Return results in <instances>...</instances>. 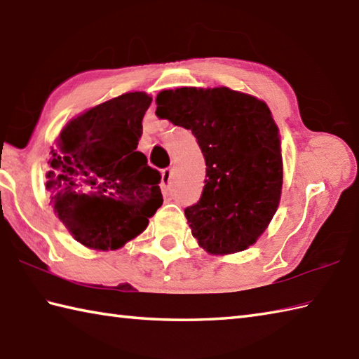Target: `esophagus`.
Instances as JSON below:
<instances>
[{
    "mask_svg": "<svg viewBox=\"0 0 359 359\" xmlns=\"http://www.w3.org/2000/svg\"><path fill=\"white\" fill-rule=\"evenodd\" d=\"M172 184V167H167L161 172V186L163 189H169Z\"/></svg>",
    "mask_w": 359,
    "mask_h": 359,
    "instance_id": "obj_1",
    "label": "esophagus"
}]
</instances>
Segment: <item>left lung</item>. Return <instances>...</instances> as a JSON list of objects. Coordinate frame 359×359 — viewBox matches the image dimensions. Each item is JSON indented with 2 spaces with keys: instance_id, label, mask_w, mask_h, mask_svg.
Masks as SVG:
<instances>
[{
  "instance_id": "8db88e82",
  "label": "left lung",
  "mask_w": 359,
  "mask_h": 359,
  "mask_svg": "<svg viewBox=\"0 0 359 359\" xmlns=\"http://www.w3.org/2000/svg\"><path fill=\"white\" fill-rule=\"evenodd\" d=\"M156 116L192 130L206 161L201 198L184 209L192 236L215 255L245 251L279 206V128L263 100L220 88H177L156 97Z\"/></svg>"
}]
</instances>
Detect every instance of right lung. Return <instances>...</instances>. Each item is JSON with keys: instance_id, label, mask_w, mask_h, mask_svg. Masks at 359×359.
<instances>
[{"instance_id": "1", "label": "right lung", "mask_w": 359, "mask_h": 359, "mask_svg": "<svg viewBox=\"0 0 359 359\" xmlns=\"http://www.w3.org/2000/svg\"><path fill=\"white\" fill-rule=\"evenodd\" d=\"M150 104L135 91L93 107L67 123L50 150V203L79 243L118 250L163 204L161 173L136 150Z\"/></svg>"}]
</instances>
